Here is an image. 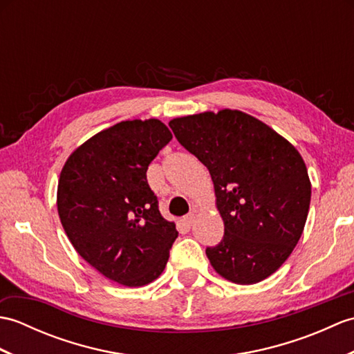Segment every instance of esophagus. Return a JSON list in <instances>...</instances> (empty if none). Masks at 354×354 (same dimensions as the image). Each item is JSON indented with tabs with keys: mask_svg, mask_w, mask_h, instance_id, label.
<instances>
[{
	"mask_svg": "<svg viewBox=\"0 0 354 354\" xmlns=\"http://www.w3.org/2000/svg\"><path fill=\"white\" fill-rule=\"evenodd\" d=\"M194 217H196V214H194V213H190V214H187L184 217V223L187 225V227H192L193 222H194Z\"/></svg>",
	"mask_w": 354,
	"mask_h": 354,
	"instance_id": "1",
	"label": "esophagus"
}]
</instances>
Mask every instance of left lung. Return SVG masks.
<instances>
[{"label":"left lung","instance_id":"obj_1","mask_svg":"<svg viewBox=\"0 0 354 354\" xmlns=\"http://www.w3.org/2000/svg\"><path fill=\"white\" fill-rule=\"evenodd\" d=\"M176 140L208 169L223 239L207 248L225 280L255 284L288 260L303 234L312 184L297 147L237 109L176 117Z\"/></svg>","mask_w":354,"mask_h":354}]
</instances>
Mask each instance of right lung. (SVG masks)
Here are the masks:
<instances>
[{"label": "right lung", "mask_w": 354, "mask_h": 354, "mask_svg": "<svg viewBox=\"0 0 354 354\" xmlns=\"http://www.w3.org/2000/svg\"><path fill=\"white\" fill-rule=\"evenodd\" d=\"M170 140L161 120H126L74 149L59 176L57 213L74 250L127 288L156 280L178 237L146 179Z\"/></svg>", "instance_id": "1"}]
</instances>
